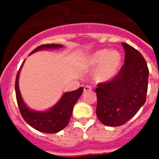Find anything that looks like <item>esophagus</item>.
I'll return each instance as SVG.
<instances>
[{
	"instance_id": "34e87169",
	"label": "esophagus",
	"mask_w": 159,
	"mask_h": 159,
	"mask_svg": "<svg viewBox=\"0 0 159 159\" xmlns=\"http://www.w3.org/2000/svg\"><path fill=\"white\" fill-rule=\"evenodd\" d=\"M92 89V87L91 85H85L84 88V92H87V91H90Z\"/></svg>"
}]
</instances>
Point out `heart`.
<instances>
[{"instance_id":"1","label":"heart","mask_w":159,"mask_h":159,"mask_svg":"<svg viewBox=\"0 0 159 159\" xmlns=\"http://www.w3.org/2000/svg\"><path fill=\"white\" fill-rule=\"evenodd\" d=\"M121 61V55L118 51L103 49L90 54L86 65L89 68L96 67L93 78L97 82L104 83L111 80L116 75Z\"/></svg>"}]
</instances>
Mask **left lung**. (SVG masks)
Here are the masks:
<instances>
[{"instance_id": "1", "label": "left lung", "mask_w": 159, "mask_h": 159, "mask_svg": "<svg viewBox=\"0 0 159 159\" xmlns=\"http://www.w3.org/2000/svg\"><path fill=\"white\" fill-rule=\"evenodd\" d=\"M125 64L109 81L98 84L96 114L103 125L121 126L131 119L146 101L148 68L143 56L122 42Z\"/></svg>"}]
</instances>
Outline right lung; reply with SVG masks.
Segmentation results:
<instances>
[{
  "instance_id": "add662e5",
  "label": "right lung",
  "mask_w": 159,
  "mask_h": 159,
  "mask_svg": "<svg viewBox=\"0 0 159 159\" xmlns=\"http://www.w3.org/2000/svg\"><path fill=\"white\" fill-rule=\"evenodd\" d=\"M61 44H48L38 46L30 53V54L44 49H58L62 48ZM17 74L15 80V92L17 105L20 115L24 120L38 131L44 133H57L65 129L69 123L74 105L83 92V88H79L70 92H65L55 105L45 111H37L30 109L22 99L18 86V78L20 68Z\"/></svg>"
}]
</instances>
